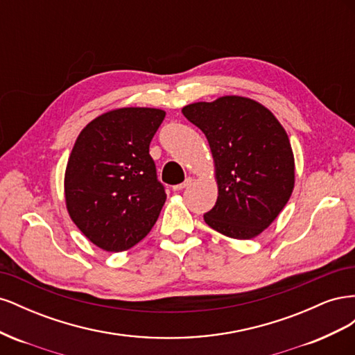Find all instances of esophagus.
<instances>
[{"label": "esophagus", "mask_w": 355, "mask_h": 355, "mask_svg": "<svg viewBox=\"0 0 355 355\" xmlns=\"http://www.w3.org/2000/svg\"><path fill=\"white\" fill-rule=\"evenodd\" d=\"M192 184V178H188L184 184H179V185H175L173 187V191H182V189H185L187 187H189Z\"/></svg>", "instance_id": "34e87169"}]
</instances>
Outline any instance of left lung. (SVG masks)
<instances>
[{
	"label": "left lung",
	"mask_w": 355,
	"mask_h": 355,
	"mask_svg": "<svg viewBox=\"0 0 355 355\" xmlns=\"http://www.w3.org/2000/svg\"><path fill=\"white\" fill-rule=\"evenodd\" d=\"M206 135L214 163L218 200L204 214L210 228L250 240L277 219L295 188V157L275 115L244 96H222L182 108Z\"/></svg>",
	"instance_id": "left-lung-1"
}]
</instances>
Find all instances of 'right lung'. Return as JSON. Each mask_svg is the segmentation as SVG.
Segmentation results:
<instances>
[{"label":"right lung","instance_id":"add662e5","mask_svg":"<svg viewBox=\"0 0 355 355\" xmlns=\"http://www.w3.org/2000/svg\"><path fill=\"white\" fill-rule=\"evenodd\" d=\"M166 112L118 108L80 132L65 170L69 218L94 245L124 252L144 240L166 202L157 180L151 144Z\"/></svg>","mask_w":355,"mask_h":355}]
</instances>
